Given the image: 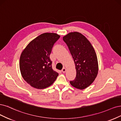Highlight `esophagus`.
I'll return each instance as SVG.
<instances>
[{"label":"esophagus","instance_id":"1","mask_svg":"<svg viewBox=\"0 0 121 121\" xmlns=\"http://www.w3.org/2000/svg\"><path fill=\"white\" fill-rule=\"evenodd\" d=\"M66 68H64V67L62 69V72H63V73H65V72H66Z\"/></svg>","mask_w":121,"mask_h":121}]
</instances>
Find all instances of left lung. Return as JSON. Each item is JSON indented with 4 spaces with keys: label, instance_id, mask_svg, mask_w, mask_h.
<instances>
[{
    "label": "left lung",
    "instance_id": "left-lung-1",
    "mask_svg": "<svg viewBox=\"0 0 121 121\" xmlns=\"http://www.w3.org/2000/svg\"><path fill=\"white\" fill-rule=\"evenodd\" d=\"M75 65V78L70 81L72 86L84 89L95 79L99 70L95 50L89 41L78 32L70 33L63 37Z\"/></svg>",
    "mask_w": 121,
    "mask_h": 121
}]
</instances>
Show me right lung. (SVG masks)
Returning <instances> with one entry per match:
<instances>
[{
    "label": "right lung",
    "instance_id": "1",
    "mask_svg": "<svg viewBox=\"0 0 121 121\" xmlns=\"http://www.w3.org/2000/svg\"><path fill=\"white\" fill-rule=\"evenodd\" d=\"M60 36L46 33L36 38L22 52L19 68L22 77L27 83L37 89H44L52 84L58 73L52 67L50 55Z\"/></svg>",
    "mask_w": 121,
    "mask_h": 121
}]
</instances>
